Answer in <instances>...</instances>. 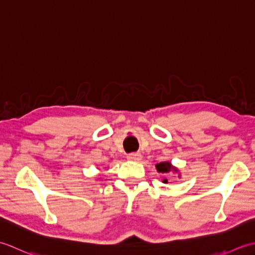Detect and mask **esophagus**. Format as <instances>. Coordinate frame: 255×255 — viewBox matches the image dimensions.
I'll return each instance as SVG.
<instances>
[{
    "label": "esophagus",
    "mask_w": 255,
    "mask_h": 255,
    "mask_svg": "<svg viewBox=\"0 0 255 255\" xmlns=\"http://www.w3.org/2000/svg\"><path fill=\"white\" fill-rule=\"evenodd\" d=\"M127 159L130 160V161H139L141 159V154L140 153H136V152H132V153H129L127 155Z\"/></svg>",
    "instance_id": "34e87169"
}]
</instances>
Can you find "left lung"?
<instances>
[{"label":"left lung","mask_w":255,"mask_h":255,"mask_svg":"<svg viewBox=\"0 0 255 255\" xmlns=\"http://www.w3.org/2000/svg\"><path fill=\"white\" fill-rule=\"evenodd\" d=\"M156 169H158L159 172H162V173H167V172H170L171 170L176 171V170L174 169V167H173V166L171 165V163H169V162H161V163L156 164ZM163 182L166 183L167 181L164 180Z\"/></svg>","instance_id":"obj_1"}]
</instances>
